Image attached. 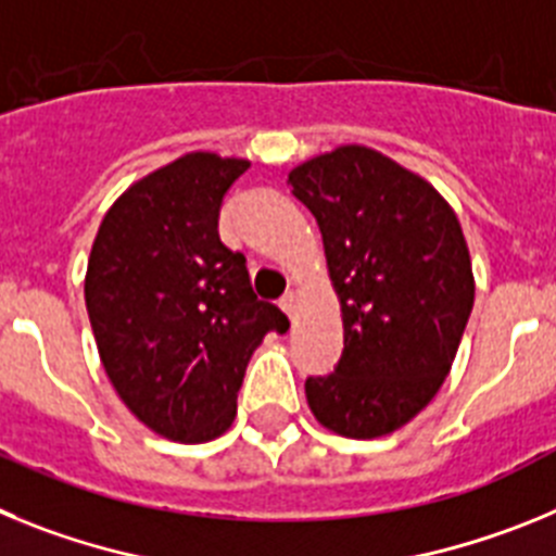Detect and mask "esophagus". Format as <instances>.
Masks as SVG:
<instances>
[{"label": "esophagus", "instance_id": "1", "mask_svg": "<svg viewBox=\"0 0 556 556\" xmlns=\"http://www.w3.org/2000/svg\"><path fill=\"white\" fill-rule=\"evenodd\" d=\"M281 308L294 320V308H298V294H294V292L283 294V298H281Z\"/></svg>", "mask_w": 556, "mask_h": 556}]
</instances>
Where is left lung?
Instances as JSON below:
<instances>
[{
  "mask_svg": "<svg viewBox=\"0 0 556 556\" xmlns=\"http://www.w3.org/2000/svg\"><path fill=\"white\" fill-rule=\"evenodd\" d=\"M314 214L345 351L306 378L317 424L351 440L406 426L451 372L473 308V267L454 208L384 152L342 144L289 172Z\"/></svg>",
  "mask_w": 556,
  "mask_h": 556,
  "instance_id": "8db88e82",
  "label": "left lung"
}]
</instances>
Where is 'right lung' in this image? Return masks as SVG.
<instances>
[{
	"mask_svg": "<svg viewBox=\"0 0 556 556\" xmlns=\"http://www.w3.org/2000/svg\"><path fill=\"white\" fill-rule=\"evenodd\" d=\"M250 166L186 152L136 180L102 217L86 308L127 409L175 443H208L236 417L253 351L287 314L258 301L244 255L219 239L225 191Z\"/></svg>",
	"mask_w": 556,
	"mask_h": 556,
	"instance_id": "1",
	"label": "right lung"
}]
</instances>
